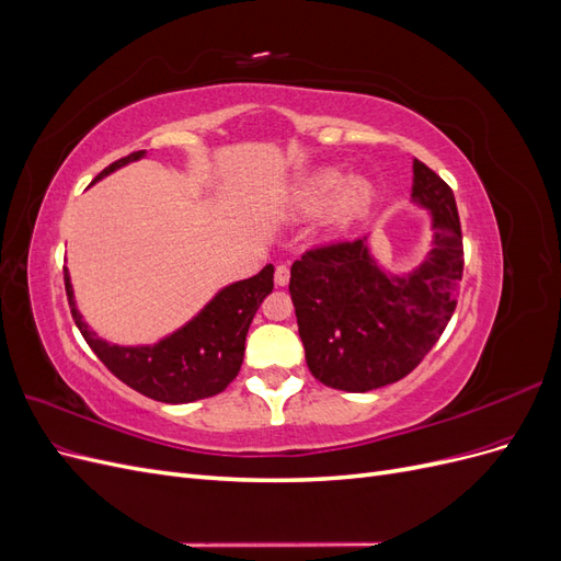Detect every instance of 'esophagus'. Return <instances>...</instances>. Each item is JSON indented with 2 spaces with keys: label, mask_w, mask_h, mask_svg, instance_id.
Segmentation results:
<instances>
[{
  "label": "esophagus",
  "mask_w": 561,
  "mask_h": 561,
  "mask_svg": "<svg viewBox=\"0 0 561 561\" xmlns=\"http://www.w3.org/2000/svg\"><path fill=\"white\" fill-rule=\"evenodd\" d=\"M276 285H280V287H285L287 283H290V268H287V264H278L276 266Z\"/></svg>",
  "instance_id": "34e87169"
}]
</instances>
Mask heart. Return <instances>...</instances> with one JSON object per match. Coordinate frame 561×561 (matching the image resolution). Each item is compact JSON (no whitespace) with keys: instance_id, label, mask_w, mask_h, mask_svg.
I'll return each mask as SVG.
<instances>
[{"instance_id":"1","label":"heart","mask_w":561,"mask_h":561,"mask_svg":"<svg viewBox=\"0 0 561 561\" xmlns=\"http://www.w3.org/2000/svg\"><path fill=\"white\" fill-rule=\"evenodd\" d=\"M339 183H342V175L332 171V168L304 178L293 194L295 210L299 215H313L322 210V206H325V203L336 193ZM336 194L337 196L332 201V217L336 222H351V219L360 217L363 213H367L371 203V186L360 178L344 182L343 190Z\"/></svg>"}]
</instances>
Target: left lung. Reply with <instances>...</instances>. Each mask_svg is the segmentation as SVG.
<instances>
[{"mask_svg":"<svg viewBox=\"0 0 561 561\" xmlns=\"http://www.w3.org/2000/svg\"><path fill=\"white\" fill-rule=\"evenodd\" d=\"M414 201L433 213L435 245L414 274L390 278L365 239L318 245L290 268V297L311 375L365 393L404 379L451 320L463 278V233L451 186L414 159Z\"/></svg>","mask_w":561,"mask_h":561,"instance_id":"left-lung-1","label":"left lung"}]
</instances>
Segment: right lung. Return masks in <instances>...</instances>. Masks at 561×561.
<instances>
[{"instance_id":"right-lung-1","label":"right lung","mask_w":561,"mask_h":561,"mask_svg":"<svg viewBox=\"0 0 561 561\" xmlns=\"http://www.w3.org/2000/svg\"><path fill=\"white\" fill-rule=\"evenodd\" d=\"M145 151L110 163L95 180L114 173ZM274 290V266L257 276L225 287L206 309L175 334L154 346H114L98 339L77 311L70 274L65 268V293L79 332L103 365L138 393L171 404H184L222 393L243 365L248 328L264 297Z\"/></svg>"}]
</instances>
